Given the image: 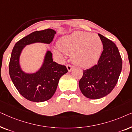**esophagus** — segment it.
I'll return each instance as SVG.
<instances>
[{"mask_svg":"<svg viewBox=\"0 0 132 132\" xmlns=\"http://www.w3.org/2000/svg\"><path fill=\"white\" fill-rule=\"evenodd\" d=\"M66 67H67V68L68 71H69V72L71 71V70H72V68H73V66H72L71 65H70V64H67L66 65Z\"/></svg>","mask_w":132,"mask_h":132,"instance_id":"1","label":"esophagus"}]
</instances>
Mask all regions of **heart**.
Returning <instances> with one entry per match:
<instances>
[{
  "label": "heart",
  "mask_w": 132,
  "mask_h": 132,
  "mask_svg": "<svg viewBox=\"0 0 132 132\" xmlns=\"http://www.w3.org/2000/svg\"><path fill=\"white\" fill-rule=\"evenodd\" d=\"M57 46L64 53L72 55L75 64L86 67L94 64L98 59L102 42L95 34L77 31L62 38L57 43Z\"/></svg>",
  "instance_id": "b5f03b06"
}]
</instances>
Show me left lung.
I'll return each mask as SVG.
<instances>
[{
	"label": "left lung",
	"mask_w": 132,
	"mask_h": 132,
	"mask_svg": "<svg viewBox=\"0 0 132 132\" xmlns=\"http://www.w3.org/2000/svg\"><path fill=\"white\" fill-rule=\"evenodd\" d=\"M103 46L97 65L84 70L79 82L82 93L87 98L98 99L111 93L116 86L122 61L116 45L98 34Z\"/></svg>",
	"instance_id": "1"
}]
</instances>
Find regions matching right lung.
Instances as JSON below:
<instances>
[{
	"mask_svg": "<svg viewBox=\"0 0 132 132\" xmlns=\"http://www.w3.org/2000/svg\"><path fill=\"white\" fill-rule=\"evenodd\" d=\"M56 34L55 30L47 29L35 31L15 43L9 64V73L19 93L27 100L43 102L49 100L56 90L59 79L68 72L65 65L53 61L52 53L47 52L42 67L34 74H26L21 70L19 57L26 45L34 43L50 44Z\"/></svg>",
	"mask_w": 132,
	"mask_h": 132,
	"instance_id": "add662e5",
	"label": "right lung"
}]
</instances>
